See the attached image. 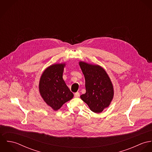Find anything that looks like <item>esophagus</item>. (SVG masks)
<instances>
[{"mask_svg": "<svg viewBox=\"0 0 152 152\" xmlns=\"http://www.w3.org/2000/svg\"><path fill=\"white\" fill-rule=\"evenodd\" d=\"M74 96L75 97V98H78L79 96H80V93L79 92H76V93H75L74 94Z\"/></svg>", "mask_w": 152, "mask_h": 152, "instance_id": "obj_1", "label": "esophagus"}]
</instances>
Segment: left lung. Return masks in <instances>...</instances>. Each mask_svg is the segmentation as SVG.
Here are the masks:
<instances>
[{
  "label": "left lung",
  "mask_w": 152,
  "mask_h": 152,
  "mask_svg": "<svg viewBox=\"0 0 152 152\" xmlns=\"http://www.w3.org/2000/svg\"><path fill=\"white\" fill-rule=\"evenodd\" d=\"M84 75L86 92L80 96L90 109L96 113L108 108L113 99V84L106 71L100 65L80 61Z\"/></svg>",
  "instance_id": "obj_1"
}]
</instances>
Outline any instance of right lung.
Returning a JSON list of instances; mask_svg holds the SVG:
<instances>
[{
  "instance_id": "1",
  "label": "right lung",
  "mask_w": 152,
  "mask_h": 152,
  "mask_svg": "<svg viewBox=\"0 0 152 152\" xmlns=\"http://www.w3.org/2000/svg\"><path fill=\"white\" fill-rule=\"evenodd\" d=\"M65 63L50 65L44 71L39 81V92L44 101L54 110H58L74 94L63 78Z\"/></svg>"
}]
</instances>
